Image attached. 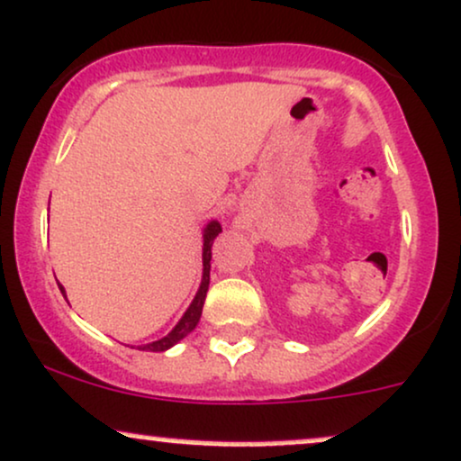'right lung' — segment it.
Segmentation results:
<instances>
[{"label": "right lung", "mask_w": 461, "mask_h": 461, "mask_svg": "<svg viewBox=\"0 0 461 461\" xmlns=\"http://www.w3.org/2000/svg\"><path fill=\"white\" fill-rule=\"evenodd\" d=\"M221 232V226L218 221H209L207 229H204V246H203V283H200V289L196 297H194V302L189 304V308L185 311V315L181 317V321L176 323L175 330H172L170 334H166L164 339L159 340H153V343H146L142 345V351H166L167 348H172V345H176L178 340L185 339L189 332H192L194 328L198 326L200 321V315H203V304H204V297H207V289H209V269H211V246H213V240L218 237ZM59 291L64 294V286H59Z\"/></svg>", "instance_id": "1"}]
</instances>
